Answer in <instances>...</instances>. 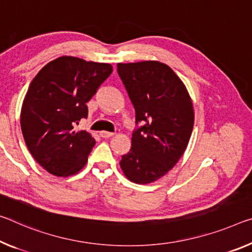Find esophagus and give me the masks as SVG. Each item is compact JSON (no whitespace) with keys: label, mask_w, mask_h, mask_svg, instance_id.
I'll use <instances>...</instances> for the list:
<instances>
[{"label":"esophagus","mask_w":252,"mask_h":252,"mask_svg":"<svg viewBox=\"0 0 252 252\" xmlns=\"http://www.w3.org/2000/svg\"><path fill=\"white\" fill-rule=\"evenodd\" d=\"M99 135H101L102 138H111V137H113L114 133L107 132V131H101V132H99Z\"/></svg>","instance_id":"1"}]
</instances>
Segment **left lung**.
<instances>
[{
    "instance_id": "8db88e82",
    "label": "left lung",
    "mask_w": 252,
    "mask_h": 252,
    "mask_svg": "<svg viewBox=\"0 0 252 252\" xmlns=\"http://www.w3.org/2000/svg\"><path fill=\"white\" fill-rule=\"evenodd\" d=\"M135 111L131 149L120 166L129 181L154 183L176 165L189 145L194 109L186 86L166 63L156 61L118 63Z\"/></svg>"
}]
</instances>
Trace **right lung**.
Returning a JSON list of instances; mask_svg holds the SVG:
<instances>
[{
	"label": "right lung",
	"mask_w": 252,
	"mask_h": 252,
	"mask_svg": "<svg viewBox=\"0 0 252 252\" xmlns=\"http://www.w3.org/2000/svg\"><path fill=\"white\" fill-rule=\"evenodd\" d=\"M112 65L63 56L41 68L23 99L20 123L28 149L42 168L58 177L77 174L95 145L74 126L87 118L86 103L111 75Z\"/></svg>",
	"instance_id": "add662e5"
}]
</instances>
